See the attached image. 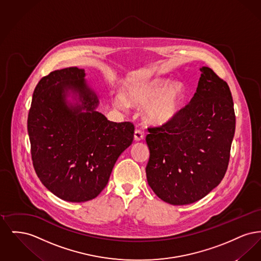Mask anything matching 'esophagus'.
<instances>
[{"mask_svg": "<svg viewBox=\"0 0 261 261\" xmlns=\"http://www.w3.org/2000/svg\"><path fill=\"white\" fill-rule=\"evenodd\" d=\"M134 140L136 142H140V141H143L144 140V134L142 131L140 130H136L135 133H134Z\"/></svg>", "mask_w": 261, "mask_h": 261, "instance_id": "34e87169", "label": "esophagus"}]
</instances>
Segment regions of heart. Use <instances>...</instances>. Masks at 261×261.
<instances>
[{
	"label": "heart",
	"mask_w": 261,
	"mask_h": 261,
	"mask_svg": "<svg viewBox=\"0 0 261 261\" xmlns=\"http://www.w3.org/2000/svg\"><path fill=\"white\" fill-rule=\"evenodd\" d=\"M186 97L183 82L174 79L153 77L130 82L124 87V96L113 98L116 108L124 111L129 103L144 108L145 120L150 125L162 127L173 123L179 116Z\"/></svg>",
	"instance_id": "1"
}]
</instances>
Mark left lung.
Instances as JSON below:
<instances>
[{
  "mask_svg": "<svg viewBox=\"0 0 261 261\" xmlns=\"http://www.w3.org/2000/svg\"><path fill=\"white\" fill-rule=\"evenodd\" d=\"M197 92L173 123L149 128L148 184L163 201L193 203L218 186L226 173L236 117L228 84L206 66Z\"/></svg>",
  "mask_w": 261,
  "mask_h": 261,
  "instance_id": "obj_1",
  "label": "left lung"
}]
</instances>
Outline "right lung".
Wrapping results in <instances>:
<instances>
[{
  "mask_svg": "<svg viewBox=\"0 0 261 261\" xmlns=\"http://www.w3.org/2000/svg\"><path fill=\"white\" fill-rule=\"evenodd\" d=\"M85 76L84 69L72 66L43 77L34 90L27 120L40 181L70 202L99 196L134 138L131 122H112L97 112L99 98Z\"/></svg>",
  "mask_w": 261,
  "mask_h": 261,
  "instance_id": "1",
  "label": "right lung"
}]
</instances>
